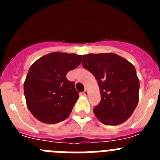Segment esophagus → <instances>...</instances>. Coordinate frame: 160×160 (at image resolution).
<instances>
[{
  "mask_svg": "<svg viewBox=\"0 0 160 160\" xmlns=\"http://www.w3.org/2000/svg\"><path fill=\"white\" fill-rule=\"evenodd\" d=\"M88 94H89L88 90H87V89H86V90H85L84 91H83V94H84L85 96H87V95H88Z\"/></svg>",
  "mask_w": 160,
  "mask_h": 160,
  "instance_id": "34e87169",
  "label": "esophagus"
}]
</instances>
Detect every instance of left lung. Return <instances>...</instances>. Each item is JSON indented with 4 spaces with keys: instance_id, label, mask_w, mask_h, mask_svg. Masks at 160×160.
<instances>
[{
    "instance_id": "left-lung-1",
    "label": "left lung",
    "mask_w": 160,
    "mask_h": 160,
    "mask_svg": "<svg viewBox=\"0 0 160 160\" xmlns=\"http://www.w3.org/2000/svg\"><path fill=\"white\" fill-rule=\"evenodd\" d=\"M83 67L95 77L101 101L94 107L96 118L105 125H118L128 119L139 98V80L135 66L113 53L83 55Z\"/></svg>"
}]
</instances>
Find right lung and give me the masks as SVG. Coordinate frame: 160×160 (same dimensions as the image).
<instances>
[{
	"instance_id": "1",
	"label": "right lung",
	"mask_w": 160,
	"mask_h": 160,
	"mask_svg": "<svg viewBox=\"0 0 160 160\" xmlns=\"http://www.w3.org/2000/svg\"><path fill=\"white\" fill-rule=\"evenodd\" d=\"M82 59V55L53 52L30 66L24 94L28 109L40 122L58 123L70 116L79 93L66 76L81 64Z\"/></svg>"
}]
</instances>
